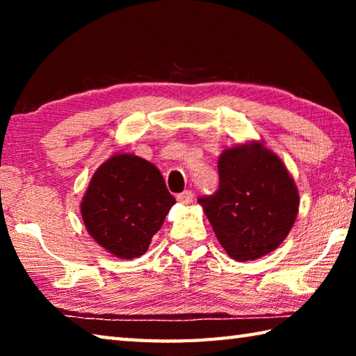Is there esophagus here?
<instances>
[{
    "instance_id": "obj_1",
    "label": "esophagus",
    "mask_w": 356,
    "mask_h": 356,
    "mask_svg": "<svg viewBox=\"0 0 356 356\" xmlns=\"http://www.w3.org/2000/svg\"><path fill=\"white\" fill-rule=\"evenodd\" d=\"M193 197H195V195H193V191L185 190L184 193H179V195H177V201H179L180 204H191V202H193Z\"/></svg>"
}]
</instances>
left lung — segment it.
<instances>
[{"instance_id": "obj_1", "label": "left lung", "mask_w": 356, "mask_h": 356, "mask_svg": "<svg viewBox=\"0 0 356 356\" xmlns=\"http://www.w3.org/2000/svg\"><path fill=\"white\" fill-rule=\"evenodd\" d=\"M215 195L197 200L229 257L256 261L284 242L298 215L295 180L262 141L221 152Z\"/></svg>"}]
</instances>
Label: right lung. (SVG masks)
Masks as SVG:
<instances>
[{"label":"right lung","mask_w":356,"mask_h":356,"mask_svg":"<svg viewBox=\"0 0 356 356\" xmlns=\"http://www.w3.org/2000/svg\"><path fill=\"white\" fill-rule=\"evenodd\" d=\"M174 204L159 168L134 154H114L94 172L80 209L102 248L135 259L149 250Z\"/></svg>","instance_id":"1"}]
</instances>
